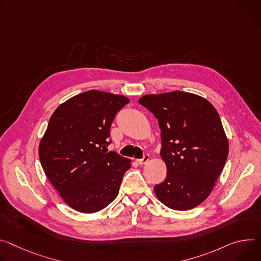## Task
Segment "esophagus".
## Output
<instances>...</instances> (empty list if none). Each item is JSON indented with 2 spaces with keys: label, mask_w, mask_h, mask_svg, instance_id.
Returning <instances> with one entry per match:
<instances>
[{
  "label": "esophagus",
  "mask_w": 261,
  "mask_h": 261,
  "mask_svg": "<svg viewBox=\"0 0 261 261\" xmlns=\"http://www.w3.org/2000/svg\"><path fill=\"white\" fill-rule=\"evenodd\" d=\"M149 159H150V156H149V155H145L141 159H137L136 162H137L139 165H143V164L147 163V162L149 161Z\"/></svg>",
  "instance_id": "esophagus-1"
}]
</instances>
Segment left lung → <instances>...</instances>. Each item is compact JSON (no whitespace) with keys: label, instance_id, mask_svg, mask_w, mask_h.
I'll return each mask as SVG.
<instances>
[{"label":"left lung","instance_id":"8db88e82","mask_svg":"<svg viewBox=\"0 0 261 261\" xmlns=\"http://www.w3.org/2000/svg\"><path fill=\"white\" fill-rule=\"evenodd\" d=\"M138 102L161 130L160 155L168 172L154 186L156 197L174 210L195 208L212 192L229 152L217 109L205 98L179 90L146 94Z\"/></svg>","mask_w":261,"mask_h":261}]
</instances>
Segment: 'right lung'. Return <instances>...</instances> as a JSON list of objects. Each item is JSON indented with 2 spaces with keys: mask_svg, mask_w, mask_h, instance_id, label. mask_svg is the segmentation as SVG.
I'll return each mask as SVG.
<instances>
[{
  "mask_svg": "<svg viewBox=\"0 0 261 261\" xmlns=\"http://www.w3.org/2000/svg\"><path fill=\"white\" fill-rule=\"evenodd\" d=\"M130 100L88 90L60 104L40 139L41 167L62 200L82 213L98 212L118 195L131 160L105 151L110 126Z\"/></svg>",
  "mask_w": 261,
  "mask_h": 261,
  "instance_id": "right-lung-1",
  "label": "right lung"
}]
</instances>
